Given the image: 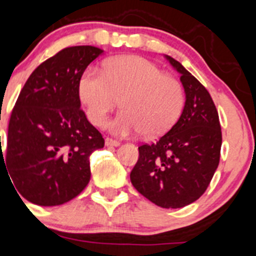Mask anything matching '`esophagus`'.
<instances>
[{"label": "esophagus", "mask_w": 256, "mask_h": 256, "mask_svg": "<svg viewBox=\"0 0 256 256\" xmlns=\"http://www.w3.org/2000/svg\"><path fill=\"white\" fill-rule=\"evenodd\" d=\"M104 144H106L107 146H118V145H120V142L111 139V138H106V140H104Z\"/></svg>", "instance_id": "34e87169"}]
</instances>
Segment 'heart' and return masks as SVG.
<instances>
[{"label":"heart","instance_id":"obj_1","mask_svg":"<svg viewBox=\"0 0 256 256\" xmlns=\"http://www.w3.org/2000/svg\"><path fill=\"white\" fill-rule=\"evenodd\" d=\"M78 94L94 126L104 125L121 100L124 110L110 130L122 136L142 131L149 138L163 135L176 125L184 107L180 82L135 56L111 59L104 72L88 66L78 82Z\"/></svg>","mask_w":256,"mask_h":256}]
</instances>
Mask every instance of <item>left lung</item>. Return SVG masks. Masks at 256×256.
<instances>
[{
	"instance_id": "8db88e82",
	"label": "left lung",
	"mask_w": 256,
	"mask_h": 256,
	"mask_svg": "<svg viewBox=\"0 0 256 256\" xmlns=\"http://www.w3.org/2000/svg\"><path fill=\"white\" fill-rule=\"evenodd\" d=\"M166 58L180 74L184 107L166 135L139 146L130 179L135 190L156 206L180 208L206 192L220 163L222 134L208 90L179 62Z\"/></svg>"
}]
</instances>
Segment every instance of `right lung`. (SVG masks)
<instances>
[{
	"mask_svg": "<svg viewBox=\"0 0 256 256\" xmlns=\"http://www.w3.org/2000/svg\"><path fill=\"white\" fill-rule=\"evenodd\" d=\"M102 52L90 45L60 50L31 73L18 94L0 163L31 204L59 206L90 182V155L104 140L80 110L78 82Z\"/></svg>",
	"mask_w": 256,
	"mask_h": 256,
	"instance_id": "obj_1",
	"label": "right lung"
}]
</instances>
